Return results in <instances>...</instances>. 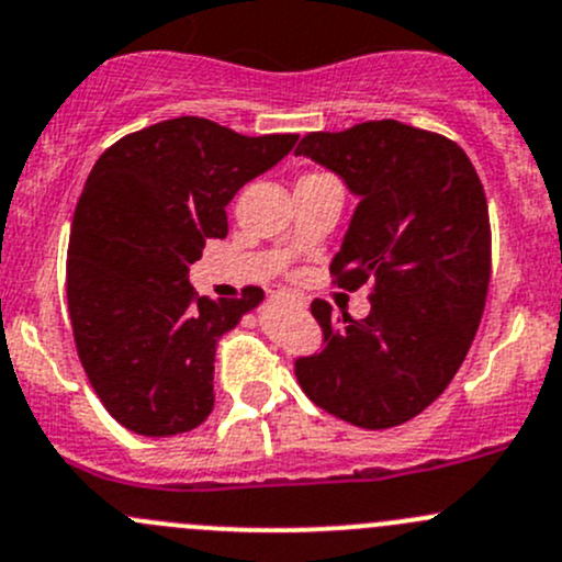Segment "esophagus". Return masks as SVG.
Wrapping results in <instances>:
<instances>
[{
	"label": "esophagus",
	"instance_id": "esophagus-1",
	"mask_svg": "<svg viewBox=\"0 0 562 562\" xmlns=\"http://www.w3.org/2000/svg\"><path fill=\"white\" fill-rule=\"evenodd\" d=\"M277 299H280V302H288V304H296V307H304L302 299H293L291 293H280V296H277Z\"/></svg>",
	"mask_w": 562,
	"mask_h": 562
}]
</instances>
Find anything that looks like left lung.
Wrapping results in <instances>:
<instances>
[{
	"label": "left lung",
	"mask_w": 562,
	"mask_h": 562,
	"mask_svg": "<svg viewBox=\"0 0 562 562\" xmlns=\"http://www.w3.org/2000/svg\"><path fill=\"white\" fill-rule=\"evenodd\" d=\"M296 155L342 176L359 195L334 282H370V315L342 313L315 299L321 353L299 356L296 381L331 416L389 429L432 405L484 315L492 274V231L473 162L446 135L381 119L342 133H307Z\"/></svg>",
	"instance_id": "1"
}]
</instances>
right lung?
<instances>
[{
	"label": "right lung",
	"mask_w": 562,
	"mask_h": 562,
	"mask_svg": "<svg viewBox=\"0 0 562 562\" xmlns=\"http://www.w3.org/2000/svg\"><path fill=\"white\" fill-rule=\"evenodd\" d=\"M296 140L179 116L124 135L94 162L70 228L67 307L83 372L130 432L171 438L212 413L217 339L263 291L198 296L190 263L206 239L228 236L231 198Z\"/></svg>",
	"instance_id": "1"
}]
</instances>
